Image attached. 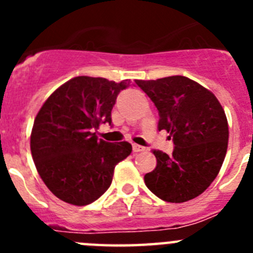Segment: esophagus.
<instances>
[{"label":"esophagus","mask_w":253,"mask_h":253,"mask_svg":"<svg viewBox=\"0 0 253 253\" xmlns=\"http://www.w3.org/2000/svg\"><path fill=\"white\" fill-rule=\"evenodd\" d=\"M144 149H146L144 147L138 146V144H133V152H135V153H138V152H143Z\"/></svg>","instance_id":"34e87169"}]
</instances>
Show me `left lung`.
<instances>
[{"label":"left lung","instance_id":"left-lung-1","mask_svg":"<svg viewBox=\"0 0 253 253\" xmlns=\"http://www.w3.org/2000/svg\"><path fill=\"white\" fill-rule=\"evenodd\" d=\"M160 114L158 130L169 133L171 156L153 151L157 166L144 176L152 193L169 203H185L203 194L219 173L228 147V122L211 91L184 77L137 80Z\"/></svg>","mask_w":253,"mask_h":253}]
</instances>
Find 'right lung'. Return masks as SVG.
Wrapping results in <instances>:
<instances>
[{"mask_svg": "<svg viewBox=\"0 0 253 253\" xmlns=\"http://www.w3.org/2000/svg\"><path fill=\"white\" fill-rule=\"evenodd\" d=\"M129 84L78 76L43 104L31 130V156L58 199L77 207L93 203L111 185L116 165L131 153L130 143L105 142L93 133L100 124H111L116 97Z\"/></svg>", "mask_w": 253, "mask_h": 253, "instance_id": "add662e5", "label": "right lung"}]
</instances>
